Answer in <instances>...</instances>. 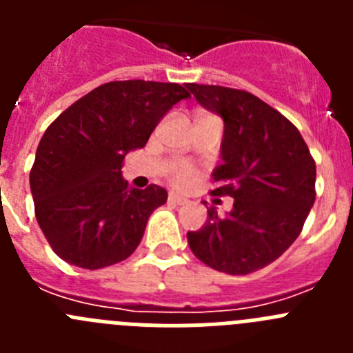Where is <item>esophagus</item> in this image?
Segmentation results:
<instances>
[{
	"label": "esophagus",
	"instance_id": "obj_1",
	"mask_svg": "<svg viewBox=\"0 0 353 353\" xmlns=\"http://www.w3.org/2000/svg\"><path fill=\"white\" fill-rule=\"evenodd\" d=\"M168 203L183 205V203H187V199L182 198V196H179V194H170V196H168Z\"/></svg>",
	"mask_w": 353,
	"mask_h": 353
}]
</instances>
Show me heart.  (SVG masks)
I'll list each match as a JSON object with an SVG mask.
<instances>
[{
    "instance_id": "heart-1",
    "label": "heart",
    "mask_w": 353,
    "mask_h": 353,
    "mask_svg": "<svg viewBox=\"0 0 353 353\" xmlns=\"http://www.w3.org/2000/svg\"><path fill=\"white\" fill-rule=\"evenodd\" d=\"M168 176L174 187H185L194 179V170L187 162H174L168 171Z\"/></svg>"
}]
</instances>
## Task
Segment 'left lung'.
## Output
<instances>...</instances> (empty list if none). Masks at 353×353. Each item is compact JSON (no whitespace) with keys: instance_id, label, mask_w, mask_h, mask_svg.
<instances>
[{"instance_id":"8db88e82","label":"left lung","mask_w":353,"mask_h":353,"mask_svg":"<svg viewBox=\"0 0 353 353\" xmlns=\"http://www.w3.org/2000/svg\"><path fill=\"white\" fill-rule=\"evenodd\" d=\"M187 88L223 117L224 162L214 171L212 194L235 198L224 217L208 208L207 224L187 233L189 248L219 272H256L301 235L316 198L314 159L297 127L256 95L215 84Z\"/></svg>"}]
</instances>
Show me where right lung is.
Returning a JSON list of instances; mask_svg holds the SVG:
<instances>
[{
	"label": "right lung",
	"mask_w": 353,
	"mask_h": 353,
	"mask_svg": "<svg viewBox=\"0 0 353 353\" xmlns=\"http://www.w3.org/2000/svg\"><path fill=\"white\" fill-rule=\"evenodd\" d=\"M191 93L176 83L111 81L52 121L30 171L35 217L52 251L97 270L129 258L150 214L166 203L159 185L130 189L123 159L143 148L161 118Z\"/></svg>",
	"instance_id": "add662e5"
}]
</instances>
